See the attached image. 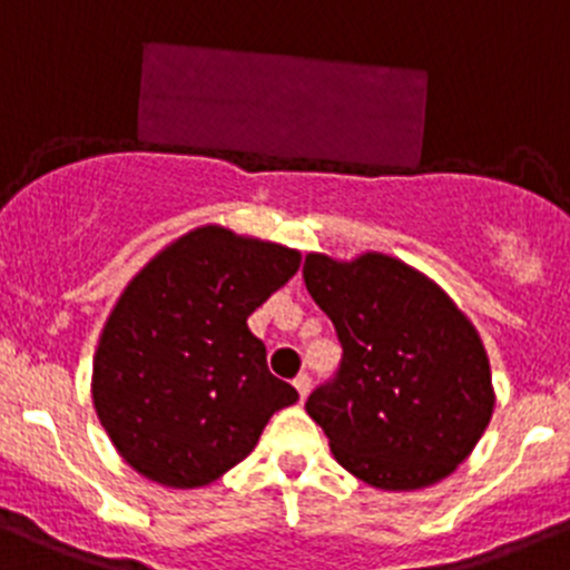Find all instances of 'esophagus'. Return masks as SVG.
I'll list each match as a JSON object with an SVG mask.
<instances>
[{"instance_id": "esophagus-1", "label": "esophagus", "mask_w": 570, "mask_h": 570, "mask_svg": "<svg viewBox=\"0 0 570 570\" xmlns=\"http://www.w3.org/2000/svg\"><path fill=\"white\" fill-rule=\"evenodd\" d=\"M292 385H295V391H297V396H301V402L306 396H309V387H312V380L306 374H301V376H295V382H292Z\"/></svg>"}]
</instances>
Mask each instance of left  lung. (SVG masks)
<instances>
[{
    "label": "left lung",
    "mask_w": 570,
    "mask_h": 570,
    "mask_svg": "<svg viewBox=\"0 0 570 570\" xmlns=\"http://www.w3.org/2000/svg\"><path fill=\"white\" fill-rule=\"evenodd\" d=\"M303 281L337 328L343 363L306 402L334 459L368 487L439 483L494 411L487 348L435 281L385 253H309Z\"/></svg>",
    "instance_id": "left-lung-1"
}]
</instances>
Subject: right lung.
Wrapping results in <instances>:
<instances>
[{
    "label": "right lung",
    "instance_id": "add662e5",
    "mask_svg": "<svg viewBox=\"0 0 570 570\" xmlns=\"http://www.w3.org/2000/svg\"><path fill=\"white\" fill-rule=\"evenodd\" d=\"M297 267V249L202 225L129 281L100 332L92 405L131 470L171 489L207 487L295 405L247 317Z\"/></svg>",
    "mask_w": 570,
    "mask_h": 570
}]
</instances>
